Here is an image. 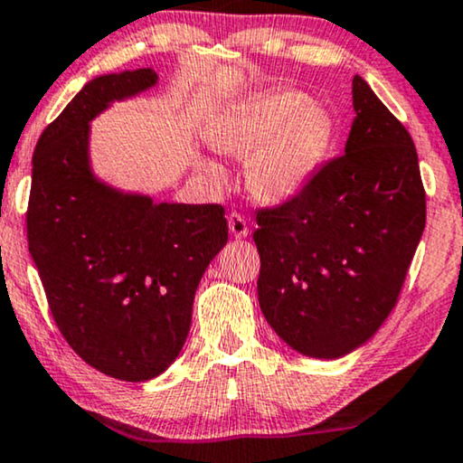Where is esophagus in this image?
<instances>
[{"mask_svg":"<svg viewBox=\"0 0 463 463\" xmlns=\"http://www.w3.org/2000/svg\"><path fill=\"white\" fill-rule=\"evenodd\" d=\"M227 225H230V233L236 240L249 236V225H246V221H244L242 214L232 213L230 217H227Z\"/></svg>","mask_w":463,"mask_h":463,"instance_id":"34e87169","label":"esophagus"}]
</instances>
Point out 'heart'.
Returning a JSON list of instances; mask_svg holds the SVG:
<instances>
[{
    "label": "heart",
    "mask_w": 463,
    "mask_h": 463,
    "mask_svg": "<svg viewBox=\"0 0 463 463\" xmlns=\"http://www.w3.org/2000/svg\"><path fill=\"white\" fill-rule=\"evenodd\" d=\"M333 113L293 88L257 94L211 132L213 147L246 162V183L259 202L288 204L306 192L331 154Z\"/></svg>",
    "instance_id": "1"
}]
</instances>
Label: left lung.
<instances>
[{"mask_svg": "<svg viewBox=\"0 0 463 463\" xmlns=\"http://www.w3.org/2000/svg\"><path fill=\"white\" fill-rule=\"evenodd\" d=\"M352 99L344 156L299 198L259 211L252 233L265 320L309 358H341L379 331L426 227L413 138L360 75Z\"/></svg>", "mask_w": 463, "mask_h": 463, "instance_id": "1", "label": "left lung"}]
</instances>
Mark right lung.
Masks as SVG:
<instances>
[{
	"label": "right lung",
	"instance_id": "add662e5",
	"mask_svg": "<svg viewBox=\"0 0 463 463\" xmlns=\"http://www.w3.org/2000/svg\"><path fill=\"white\" fill-rule=\"evenodd\" d=\"M156 84L151 69L88 81L37 141L27 211L29 252L62 337L97 371L135 383L181 354L195 288L227 244L223 206L156 202L94 173L92 119Z\"/></svg>",
	"mask_w": 463,
	"mask_h": 463
}]
</instances>
